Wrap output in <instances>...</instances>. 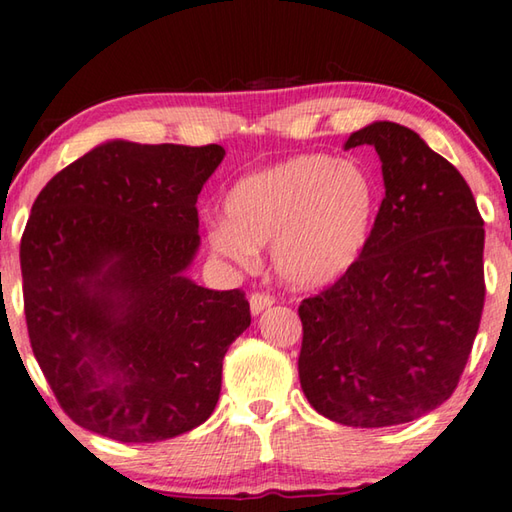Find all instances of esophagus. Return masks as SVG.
I'll use <instances>...</instances> for the list:
<instances>
[{
	"mask_svg": "<svg viewBox=\"0 0 512 512\" xmlns=\"http://www.w3.org/2000/svg\"><path fill=\"white\" fill-rule=\"evenodd\" d=\"M272 304H274V297L270 295V292H251L249 295V308L254 315L267 311Z\"/></svg>",
	"mask_w": 512,
	"mask_h": 512,
	"instance_id": "obj_1",
	"label": "esophagus"
}]
</instances>
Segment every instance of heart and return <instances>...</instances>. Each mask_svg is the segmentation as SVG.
Wrapping results in <instances>:
<instances>
[{
  "label": "heart",
  "mask_w": 512,
  "mask_h": 512,
  "mask_svg": "<svg viewBox=\"0 0 512 512\" xmlns=\"http://www.w3.org/2000/svg\"><path fill=\"white\" fill-rule=\"evenodd\" d=\"M379 188L365 167L329 154H301L233 183L226 222L211 229V247L251 263L272 245V263L292 286H324L354 265L370 240Z\"/></svg>",
  "instance_id": "1"
}]
</instances>
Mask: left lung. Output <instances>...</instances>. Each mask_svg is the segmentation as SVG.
Masks as SVG:
<instances>
[{"mask_svg":"<svg viewBox=\"0 0 512 512\" xmlns=\"http://www.w3.org/2000/svg\"><path fill=\"white\" fill-rule=\"evenodd\" d=\"M385 197L358 261L299 304V381L317 413L376 429L451 397L481 324L483 217L467 181L408 127L374 122Z\"/></svg>","mask_w":512,"mask_h":512,"instance_id":"8db88e82","label":"left lung"}]
</instances>
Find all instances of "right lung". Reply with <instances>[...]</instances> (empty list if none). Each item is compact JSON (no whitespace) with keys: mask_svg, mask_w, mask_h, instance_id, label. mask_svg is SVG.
<instances>
[{"mask_svg":"<svg viewBox=\"0 0 512 512\" xmlns=\"http://www.w3.org/2000/svg\"><path fill=\"white\" fill-rule=\"evenodd\" d=\"M220 145H99L49 179L20 240L33 356L58 406L117 442L174 438L211 417L222 360L251 324L240 290L183 270Z\"/></svg>","mask_w":512,"mask_h":512,"instance_id":"1","label":"right lung"}]
</instances>
